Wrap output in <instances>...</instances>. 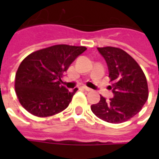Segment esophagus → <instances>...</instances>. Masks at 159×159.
<instances>
[{"mask_svg":"<svg viewBox=\"0 0 159 159\" xmlns=\"http://www.w3.org/2000/svg\"><path fill=\"white\" fill-rule=\"evenodd\" d=\"M83 89L86 90V91H88V92H90V91H92V89H91L90 88H89V87H87V86L83 87Z\"/></svg>","mask_w":159,"mask_h":159,"instance_id":"1","label":"esophagus"}]
</instances>
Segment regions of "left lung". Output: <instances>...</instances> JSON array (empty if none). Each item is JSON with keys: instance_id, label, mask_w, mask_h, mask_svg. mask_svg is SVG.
Listing matches in <instances>:
<instances>
[{"instance_id": "obj_1", "label": "left lung", "mask_w": 159, "mask_h": 159, "mask_svg": "<svg viewBox=\"0 0 159 159\" xmlns=\"http://www.w3.org/2000/svg\"><path fill=\"white\" fill-rule=\"evenodd\" d=\"M107 61L109 77L112 83L109 89L113 98L109 100L100 96L99 103L91 106L93 113L111 123H121L140 112L148 99L146 76L138 63L123 49L114 47L98 48Z\"/></svg>"}]
</instances>
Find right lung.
Segmentation results:
<instances>
[{"instance_id":"1","label":"right lung","mask_w":159,"mask_h":159,"mask_svg":"<svg viewBox=\"0 0 159 159\" xmlns=\"http://www.w3.org/2000/svg\"><path fill=\"white\" fill-rule=\"evenodd\" d=\"M86 49L59 44L27 56L18 68L14 85L22 107L40 117L53 116L67 108L77 89L69 91L61 85V77Z\"/></svg>"}]
</instances>
